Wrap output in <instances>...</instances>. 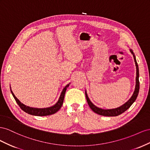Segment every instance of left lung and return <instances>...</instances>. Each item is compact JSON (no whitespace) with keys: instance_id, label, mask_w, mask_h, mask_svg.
<instances>
[{"instance_id":"1","label":"left lung","mask_w":150,"mask_h":150,"mask_svg":"<svg viewBox=\"0 0 150 150\" xmlns=\"http://www.w3.org/2000/svg\"><path fill=\"white\" fill-rule=\"evenodd\" d=\"M131 53L133 55L134 59V62L136 64V86H135V89L133 94L131 96L130 99L128 100L125 104H123L122 105L119 107V108H115V109H103L98 108V107L94 105L92 102L91 101V100L89 99V98L87 96V93L86 91H85V96H86V99L87 100V103L89 105L91 109L94 112L99 114L101 115H104V116H117V115H119L123 113L124 112H125L126 110L129 109L131 105L134 103V101L136 100L137 97H138V93H139V68L138 63H137L136 59L134 53H133L132 50L130 49Z\"/></svg>"}]
</instances>
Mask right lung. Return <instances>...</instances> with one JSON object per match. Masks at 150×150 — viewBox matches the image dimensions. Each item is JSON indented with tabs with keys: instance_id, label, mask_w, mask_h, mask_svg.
I'll list each match as a JSON object with an SVG mask.
<instances>
[{
	"instance_id": "right-lung-1",
	"label": "right lung",
	"mask_w": 150,
	"mask_h": 150,
	"mask_svg": "<svg viewBox=\"0 0 150 150\" xmlns=\"http://www.w3.org/2000/svg\"><path fill=\"white\" fill-rule=\"evenodd\" d=\"M69 85L70 83L67 85L65 87V88L63 89V91L61 93V95L59 96V99L57 103L53 106L49 107V108H31V107L25 105L24 104H23L22 102H21L18 98L15 96L14 93L12 92L11 88V92L12 94V96H13L14 99L16 100V102L19 105L21 109L23 110H24L25 112H26L29 114L33 115H37V116H45V115H51L56 113L59 110V109L62 108L63 103L64 97H65L66 90L67 89L68 86H69Z\"/></svg>"
}]
</instances>
